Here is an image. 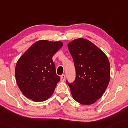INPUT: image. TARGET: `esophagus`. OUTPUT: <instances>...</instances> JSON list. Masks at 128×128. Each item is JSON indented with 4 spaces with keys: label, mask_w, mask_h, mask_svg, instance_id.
Instances as JSON below:
<instances>
[{
    "label": "esophagus",
    "mask_w": 128,
    "mask_h": 128,
    "mask_svg": "<svg viewBox=\"0 0 128 128\" xmlns=\"http://www.w3.org/2000/svg\"><path fill=\"white\" fill-rule=\"evenodd\" d=\"M65 80H66V75L62 74L61 76V80L62 81H65Z\"/></svg>",
    "instance_id": "esophagus-1"
}]
</instances>
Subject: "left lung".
Returning a JSON list of instances; mask_svg holds the SVG:
<instances>
[{
	"mask_svg": "<svg viewBox=\"0 0 128 128\" xmlns=\"http://www.w3.org/2000/svg\"><path fill=\"white\" fill-rule=\"evenodd\" d=\"M68 48L76 72L74 81L66 83L75 101L84 105L94 103L102 96L110 80V66L107 56L93 43L80 38Z\"/></svg>",
	"mask_w": 128,
	"mask_h": 128,
	"instance_id": "1",
	"label": "left lung"
}]
</instances>
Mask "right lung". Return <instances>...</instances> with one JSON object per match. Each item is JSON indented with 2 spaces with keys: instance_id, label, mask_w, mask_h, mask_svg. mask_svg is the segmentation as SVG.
Returning a JSON list of instances; mask_svg holds the SVG:
<instances>
[{
  "instance_id": "right-lung-1",
  "label": "right lung",
  "mask_w": 128,
  "mask_h": 128,
  "mask_svg": "<svg viewBox=\"0 0 128 128\" xmlns=\"http://www.w3.org/2000/svg\"><path fill=\"white\" fill-rule=\"evenodd\" d=\"M62 45L61 42L39 40L19 58L15 76L17 85L25 96L40 102L53 94L60 78L56 74L52 57Z\"/></svg>"
}]
</instances>
